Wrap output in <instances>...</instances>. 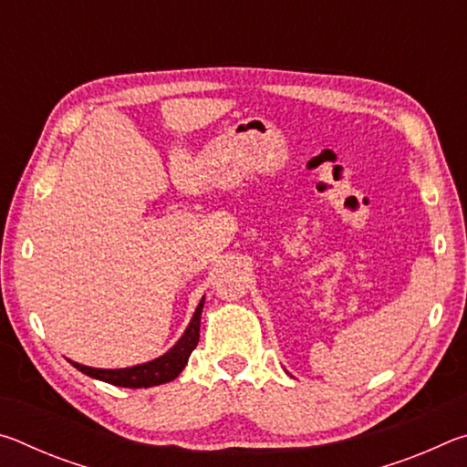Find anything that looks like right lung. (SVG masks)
Listing matches in <instances>:
<instances>
[{"label":"right lung","instance_id":"1","mask_svg":"<svg viewBox=\"0 0 467 467\" xmlns=\"http://www.w3.org/2000/svg\"><path fill=\"white\" fill-rule=\"evenodd\" d=\"M205 298V296H203ZM203 298L197 305L192 321H189L187 329L183 336L177 339V344L171 348L169 352H164L162 357L154 360L141 362L136 367H125V368H94L80 365V362L69 360L72 365L82 370L84 375L92 379H99V381H105L117 387H131V389H140V387H154L169 383L172 379H177L181 370L185 368L189 357H192L193 348L200 342V321H202V311H203Z\"/></svg>","mask_w":467,"mask_h":467}]
</instances>
